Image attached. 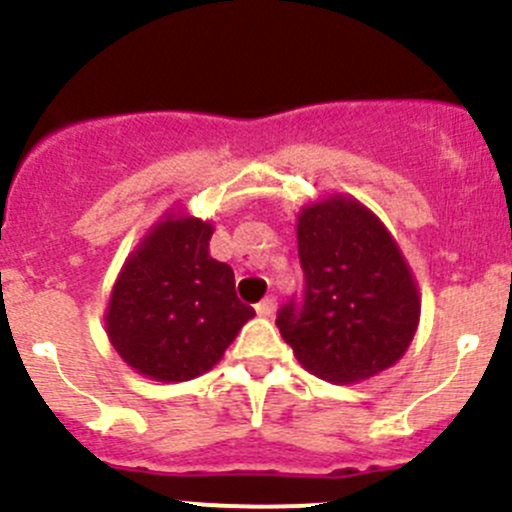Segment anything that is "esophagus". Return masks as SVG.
Segmentation results:
<instances>
[{
	"label": "esophagus",
	"mask_w": 512,
	"mask_h": 512,
	"mask_svg": "<svg viewBox=\"0 0 512 512\" xmlns=\"http://www.w3.org/2000/svg\"><path fill=\"white\" fill-rule=\"evenodd\" d=\"M275 310H277L275 297H265V300L257 305V315H262V317H272V315H275Z\"/></svg>",
	"instance_id": "esophagus-1"
}]
</instances>
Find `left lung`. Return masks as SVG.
Returning a JSON list of instances; mask_svg holds the SVG:
<instances>
[{
	"instance_id": "obj_1",
	"label": "left lung",
	"mask_w": 512,
	"mask_h": 512,
	"mask_svg": "<svg viewBox=\"0 0 512 512\" xmlns=\"http://www.w3.org/2000/svg\"><path fill=\"white\" fill-rule=\"evenodd\" d=\"M302 300L277 312L300 365L335 385L388 370L420 322L415 277L385 225L352 197L332 195L297 217Z\"/></svg>"
}]
</instances>
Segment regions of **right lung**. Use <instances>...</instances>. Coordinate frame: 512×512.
<instances>
[{
    "instance_id": "add662e5",
    "label": "right lung",
    "mask_w": 512,
    "mask_h": 512,
    "mask_svg": "<svg viewBox=\"0 0 512 512\" xmlns=\"http://www.w3.org/2000/svg\"><path fill=\"white\" fill-rule=\"evenodd\" d=\"M215 227L167 215L127 257L112 287L107 335L140 375L182 382L212 370L255 315L235 292V272L210 257Z\"/></svg>"
}]
</instances>
